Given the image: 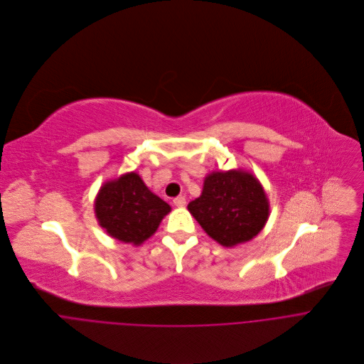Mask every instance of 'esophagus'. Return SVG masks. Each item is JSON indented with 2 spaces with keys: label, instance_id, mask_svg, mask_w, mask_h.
Instances as JSON below:
<instances>
[{
  "label": "esophagus",
  "instance_id": "1",
  "mask_svg": "<svg viewBox=\"0 0 364 364\" xmlns=\"http://www.w3.org/2000/svg\"><path fill=\"white\" fill-rule=\"evenodd\" d=\"M173 203H174V205H177V207H184L186 205V198L183 197V196H180V197H176L174 200H173Z\"/></svg>",
  "mask_w": 364,
  "mask_h": 364
}]
</instances>
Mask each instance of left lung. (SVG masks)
Returning <instances> with one entry per match:
<instances>
[{"instance_id": "1", "label": "left lung", "mask_w": 364, "mask_h": 364, "mask_svg": "<svg viewBox=\"0 0 364 364\" xmlns=\"http://www.w3.org/2000/svg\"><path fill=\"white\" fill-rule=\"evenodd\" d=\"M187 208L207 235L224 247L253 240L270 215V201L262 183L243 168L208 173L200 197Z\"/></svg>"}]
</instances>
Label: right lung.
I'll use <instances>...</instances> for the list:
<instances>
[{"label":"right lung","mask_w":364,"mask_h":364,"mask_svg":"<svg viewBox=\"0 0 364 364\" xmlns=\"http://www.w3.org/2000/svg\"><path fill=\"white\" fill-rule=\"evenodd\" d=\"M171 211L136 171L107 180L94 200L95 218L104 231L123 243L141 246Z\"/></svg>","instance_id":"obj_1"}]
</instances>
